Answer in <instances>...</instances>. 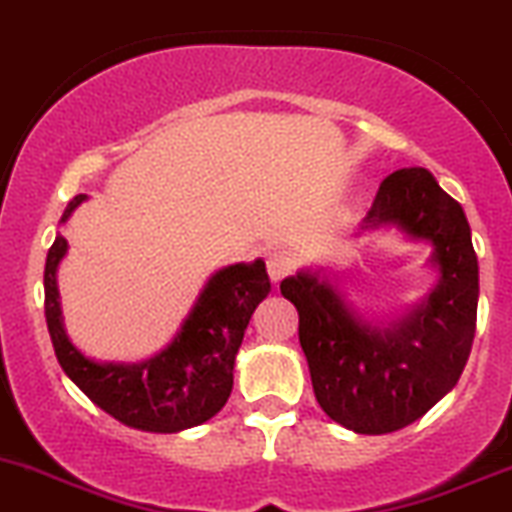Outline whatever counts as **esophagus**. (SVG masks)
Returning <instances> with one entry per match:
<instances>
[{
    "instance_id": "obj_1",
    "label": "esophagus",
    "mask_w": 512,
    "mask_h": 512,
    "mask_svg": "<svg viewBox=\"0 0 512 512\" xmlns=\"http://www.w3.org/2000/svg\"><path fill=\"white\" fill-rule=\"evenodd\" d=\"M292 270H295V257H292L290 252L285 250L270 252V257H267V272H270L272 282L285 280Z\"/></svg>"
}]
</instances>
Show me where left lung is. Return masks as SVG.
I'll use <instances>...</instances> for the list:
<instances>
[{"label":"left lung","mask_w":512,"mask_h":512,"mask_svg":"<svg viewBox=\"0 0 512 512\" xmlns=\"http://www.w3.org/2000/svg\"><path fill=\"white\" fill-rule=\"evenodd\" d=\"M398 227L433 245L435 290L398 320L370 322L322 270L280 282L320 408L342 428L385 435L423 418L460 380L478 320V257L463 207L425 167L385 177L360 230Z\"/></svg>","instance_id":"obj_1"}]
</instances>
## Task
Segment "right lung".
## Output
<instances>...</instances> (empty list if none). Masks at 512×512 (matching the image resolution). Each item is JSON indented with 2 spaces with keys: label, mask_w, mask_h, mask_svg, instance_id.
I'll use <instances>...</instances> for the list:
<instances>
[{
  "label": "right lung",
  "mask_w": 512,
  "mask_h": 512,
  "mask_svg": "<svg viewBox=\"0 0 512 512\" xmlns=\"http://www.w3.org/2000/svg\"><path fill=\"white\" fill-rule=\"evenodd\" d=\"M84 200L87 195L74 197L59 222H67ZM64 255L67 240L57 235L44 265V317L69 380L114 420L147 433H180L215 418L232 393L235 355L252 312L270 295L265 262L217 270L160 355L142 362H97L82 355L64 330L57 290Z\"/></svg>",
  "instance_id": "1"
}]
</instances>
